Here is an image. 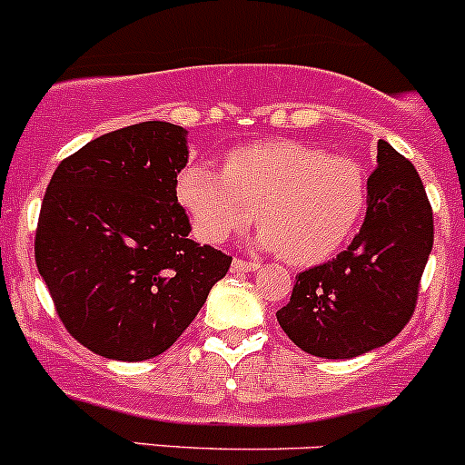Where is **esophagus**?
<instances>
[{
  "label": "esophagus",
  "instance_id": "1",
  "mask_svg": "<svg viewBox=\"0 0 465 465\" xmlns=\"http://www.w3.org/2000/svg\"><path fill=\"white\" fill-rule=\"evenodd\" d=\"M258 269H260V264L258 262H251V260H242V258L232 260V272L249 273V272H258Z\"/></svg>",
  "mask_w": 465,
  "mask_h": 465
}]
</instances>
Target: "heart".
<instances>
[{
  "instance_id": "1",
  "label": "heart",
  "mask_w": 465,
  "mask_h": 465,
  "mask_svg": "<svg viewBox=\"0 0 465 465\" xmlns=\"http://www.w3.org/2000/svg\"><path fill=\"white\" fill-rule=\"evenodd\" d=\"M203 242L221 244L255 221L258 244L294 264H320L351 237L368 183L361 163L292 139L230 150L223 171L187 163L175 183Z\"/></svg>"
}]
</instances>
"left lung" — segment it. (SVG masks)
I'll return each instance as SVG.
<instances>
[{"instance_id": "1", "label": "left lung", "mask_w": 465, "mask_h": 465, "mask_svg": "<svg viewBox=\"0 0 465 465\" xmlns=\"http://www.w3.org/2000/svg\"><path fill=\"white\" fill-rule=\"evenodd\" d=\"M431 246L434 214L422 180L409 159L379 139L361 232L338 258L296 276L278 324L296 347L320 358L383 347L413 315Z\"/></svg>"}]
</instances>
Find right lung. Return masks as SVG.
I'll return each mask as SVG.
<instances>
[{
  "label": "right lung",
  "instance_id": "right-lung-1",
  "mask_svg": "<svg viewBox=\"0 0 465 465\" xmlns=\"http://www.w3.org/2000/svg\"><path fill=\"white\" fill-rule=\"evenodd\" d=\"M187 130L145 121L59 163L36 228V264L77 342L148 361L184 333L232 258L189 240L178 203Z\"/></svg>",
  "mask_w": 465,
  "mask_h": 465
}]
</instances>
